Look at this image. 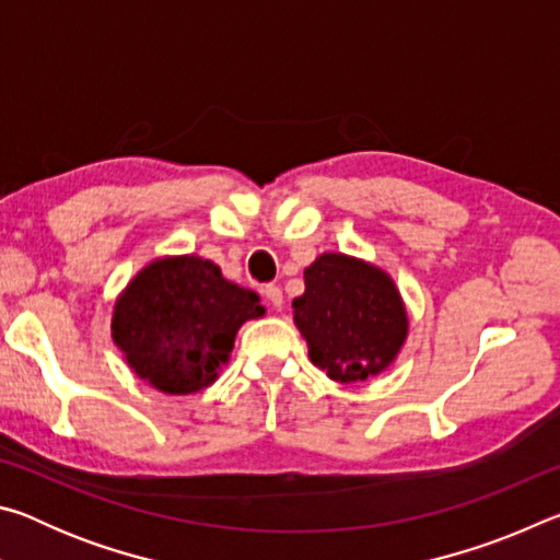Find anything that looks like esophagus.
<instances>
[{"mask_svg":"<svg viewBox=\"0 0 560 560\" xmlns=\"http://www.w3.org/2000/svg\"><path fill=\"white\" fill-rule=\"evenodd\" d=\"M264 299H267L273 308H281L283 306V293L279 287H273V283H267V287L261 289Z\"/></svg>","mask_w":560,"mask_h":560,"instance_id":"34e87169","label":"esophagus"}]
</instances>
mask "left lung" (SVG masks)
I'll use <instances>...</instances> for the list:
<instances>
[{"mask_svg": "<svg viewBox=\"0 0 560 560\" xmlns=\"http://www.w3.org/2000/svg\"><path fill=\"white\" fill-rule=\"evenodd\" d=\"M293 320L330 381L358 383L393 363L407 336L400 293L385 271L346 254H320L303 271Z\"/></svg>", "mask_w": 560, "mask_h": 560, "instance_id": "left-lung-1", "label": "left lung"}]
</instances>
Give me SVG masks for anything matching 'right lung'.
<instances>
[{
    "instance_id": "1",
    "label": "right lung",
    "mask_w": 560,
    "mask_h": 560,
    "mask_svg": "<svg viewBox=\"0 0 560 560\" xmlns=\"http://www.w3.org/2000/svg\"><path fill=\"white\" fill-rule=\"evenodd\" d=\"M259 316V293L226 281L210 259L167 257L128 283L110 328L140 381L189 395L217 381L236 330Z\"/></svg>"
}]
</instances>
